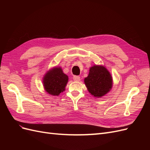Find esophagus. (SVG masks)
<instances>
[{"mask_svg": "<svg viewBox=\"0 0 150 150\" xmlns=\"http://www.w3.org/2000/svg\"><path fill=\"white\" fill-rule=\"evenodd\" d=\"M73 79L75 81H80V77L79 76H73Z\"/></svg>", "mask_w": 150, "mask_h": 150, "instance_id": "esophagus-1", "label": "esophagus"}]
</instances>
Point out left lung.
I'll list each match as a JSON object with an SVG mask.
<instances>
[{"label":"left lung","mask_w":150,"mask_h":150,"mask_svg":"<svg viewBox=\"0 0 150 150\" xmlns=\"http://www.w3.org/2000/svg\"><path fill=\"white\" fill-rule=\"evenodd\" d=\"M84 82L89 93L98 98L110 92L113 84L111 74L105 66L96 64L89 68V74Z\"/></svg>","instance_id":"left-lung-1"}]
</instances>
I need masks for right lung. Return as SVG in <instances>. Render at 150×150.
Masks as SVG:
<instances>
[{
	"label": "right lung",
	"instance_id": "add662e5",
	"mask_svg": "<svg viewBox=\"0 0 150 150\" xmlns=\"http://www.w3.org/2000/svg\"><path fill=\"white\" fill-rule=\"evenodd\" d=\"M68 76L63 72L61 67H54L46 72L42 79L44 90L51 96H59L65 91Z\"/></svg>",
	"mask_w": 150,
	"mask_h": 150
}]
</instances>
